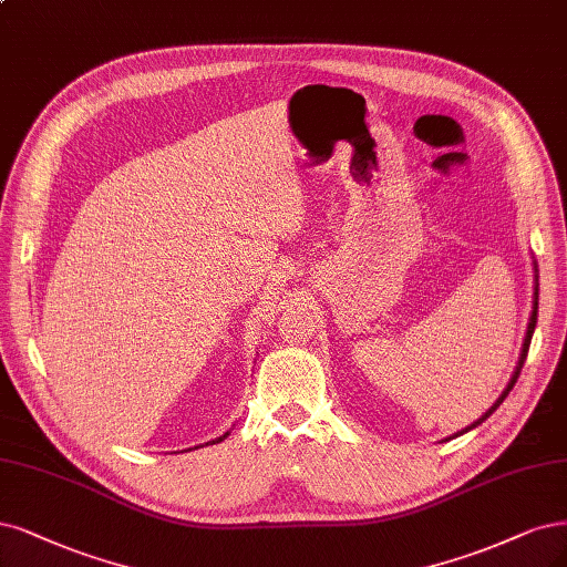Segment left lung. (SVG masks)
Returning <instances> with one entry per match:
<instances>
[{
	"label": "left lung",
	"mask_w": 567,
	"mask_h": 567,
	"mask_svg": "<svg viewBox=\"0 0 567 567\" xmlns=\"http://www.w3.org/2000/svg\"><path fill=\"white\" fill-rule=\"evenodd\" d=\"M533 269H535V288H533V315H530V321H528V330H525V340H523V347H520V357H518V363H516V368H514V373H512V380L506 382V386H504V392L499 394V399L485 410V413L474 422V424H470L466 429H462V432H457L455 436H462V434H466V432H472L474 426H478L481 422H485L487 417H491L495 410L499 408V403L509 396V392L514 389V384H516V380H518V375H520V368H523V363H525V357H528V349H530V340H533V333H535V326H537V300H539V271H537V262H533ZM453 436V439H455ZM451 441V439H447Z\"/></svg>",
	"instance_id": "obj_1"
}]
</instances>
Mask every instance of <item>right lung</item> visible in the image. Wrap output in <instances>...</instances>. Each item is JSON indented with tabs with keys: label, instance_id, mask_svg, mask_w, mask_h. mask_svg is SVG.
I'll use <instances>...</instances> for the list:
<instances>
[{
	"label": "right lung",
	"instance_id": "right-lung-1",
	"mask_svg": "<svg viewBox=\"0 0 567 567\" xmlns=\"http://www.w3.org/2000/svg\"><path fill=\"white\" fill-rule=\"evenodd\" d=\"M227 436H229V432H225V434H223V436H218V439H216V441H208V443H210V445H213V443H220V441H225V439H227ZM208 443H206V445H208ZM194 447H197V445H194ZM189 451H192V447H189Z\"/></svg>",
	"mask_w": 567,
	"mask_h": 567
}]
</instances>
